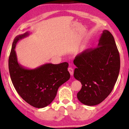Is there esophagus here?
Segmentation results:
<instances>
[{
	"label": "esophagus",
	"mask_w": 129,
	"mask_h": 129,
	"mask_svg": "<svg viewBox=\"0 0 129 129\" xmlns=\"http://www.w3.org/2000/svg\"><path fill=\"white\" fill-rule=\"evenodd\" d=\"M68 70L69 72L70 73V75H71V76H73V69L72 68L69 67L68 68Z\"/></svg>",
	"instance_id": "esophagus-1"
}]
</instances>
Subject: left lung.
Here are the masks:
<instances>
[{"label": "left lung", "instance_id": "8db88e82", "mask_svg": "<svg viewBox=\"0 0 129 129\" xmlns=\"http://www.w3.org/2000/svg\"><path fill=\"white\" fill-rule=\"evenodd\" d=\"M73 62L74 77L82 85L78 100L88 106L100 104L112 92L119 73V54L112 34L103 30L98 47L82 52Z\"/></svg>", "mask_w": 129, "mask_h": 129}]
</instances>
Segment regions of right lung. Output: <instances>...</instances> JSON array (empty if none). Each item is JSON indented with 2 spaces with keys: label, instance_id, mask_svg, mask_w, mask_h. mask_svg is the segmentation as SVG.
Listing matches in <instances>:
<instances>
[{
  "label": "right lung",
  "instance_id": "add662e5",
  "mask_svg": "<svg viewBox=\"0 0 129 129\" xmlns=\"http://www.w3.org/2000/svg\"><path fill=\"white\" fill-rule=\"evenodd\" d=\"M29 35V32H26L14 39L8 68L11 79L17 93L31 106L43 108L53 101L58 88L70 78L68 63H47L32 69L22 66L17 61L15 49L19 40Z\"/></svg>",
  "mask_w": 129,
  "mask_h": 129
}]
</instances>
